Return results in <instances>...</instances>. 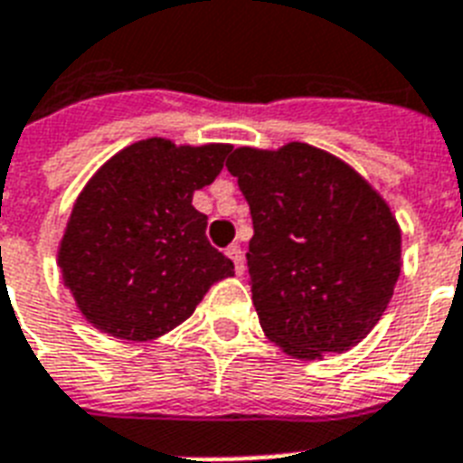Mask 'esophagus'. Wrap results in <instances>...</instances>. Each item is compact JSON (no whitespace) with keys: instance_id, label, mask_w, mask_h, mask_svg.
<instances>
[{"instance_id":"1","label":"esophagus","mask_w":463,"mask_h":463,"mask_svg":"<svg viewBox=\"0 0 463 463\" xmlns=\"http://www.w3.org/2000/svg\"><path fill=\"white\" fill-rule=\"evenodd\" d=\"M225 254H228V257L232 260V264H235V274L242 276V271H245V257H242V250H240V245H231Z\"/></svg>"}]
</instances>
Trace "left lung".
<instances>
[{"label": "left lung", "mask_w": 463, "mask_h": 463, "mask_svg": "<svg viewBox=\"0 0 463 463\" xmlns=\"http://www.w3.org/2000/svg\"><path fill=\"white\" fill-rule=\"evenodd\" d=\"M225 167L250 203L247 269L260 324L293 358L360 344L402 271V231L344 160L307 144L235 148Z\"/></svg>", "instance_id": "obj_1"}]
</instances>
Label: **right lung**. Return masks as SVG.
Instances as JSON below:
<instances>
[{
  "label": "right lung",
  "mask_w": 463,
  "mask_h": 463,
  "mask_svg": "<svg viewBox=\"0 0 463 463\" xmlns=\"http://www.w3.org/2000/svg\"><path fill=\"white\" fill-rule=\"evenodd\" d=\"M231 146L146 139L105 163L74 203L60 267L96 329L148 341L182 324L203 293L232 276L206 240L192 194L216 180Z\"/></svg>",
  "instance_id": "add662e5"
}]
</instances>
